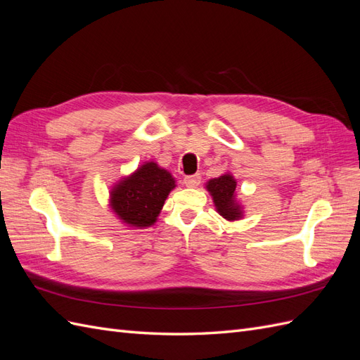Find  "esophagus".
<instances>
[{
    "label": "esophagus",
    "instance_id": "esophagus-1",
    "mask_svg": "<svg viewBox=\"0 0 360 360\" xmlns=\"http://www.w3.org/2000/svg\"><path fill=\"white\" fill-rule=\"evenodd\" d=\"M200 181H201L200 174H195V176H188V177H184V180H183V183L186 184L188 188H197Z\"/></svg>",
    "mask_w": 360,
    "mask_h": 360
}]
</instances>
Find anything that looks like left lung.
<instances>
[{
    "instance_id": "1",
    "label": "left lung",
    "mask_w": 360,
    "mask_h": 360,
    "mask_svg": "<svg viewBox=\"0 0 360 360\" xmlns=\"http://www.w3.org/2000/svg\"><path fill=\"white\" fill-rule=\"evenodd\" d=\"M236 188L237 181L231 172H225L205 183V189L210 193L216 212L230 222L240 221L243 217V205L237 200Z\"/></svg>"
}]
</instances>
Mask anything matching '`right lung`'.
<instances>
[{
  "label": "right lung",
  "instance_id": "1",
  "mask_svg": "<svg viewBox=\"0 0 360 360\" xmlns=\"http://www.w3.org/2000/svg\"><path fill=\"white\" fill-rule=\"evenodd\" d=\"M176 186V179L168 169L148 160L114 183L108 205L124 226L143 230L156 224L165 200Z\"/></svg>",
  "mask_w": 360,
  "mask_h": 360
}]
</instances>
